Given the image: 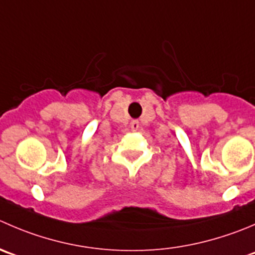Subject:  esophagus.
I'll list each match as a JSON object with an SVG mask.
<instances>
[{
    "mask_svg": "<svg viewBox=\"0 0 255 255\" xmlns=\"http://www.w3.org/2000/svg\"><path fill=\"white\" fill-rule=\"evenodd\" d=\"M130 128H132V130H138V128H139V122H138V120H133L132 122H130Z\"/></svg>",
    "mask_w": 255,
    "mask_h": 255,
    "instance_id": "1",
    "label": "esophagus"
}]
</instances>
